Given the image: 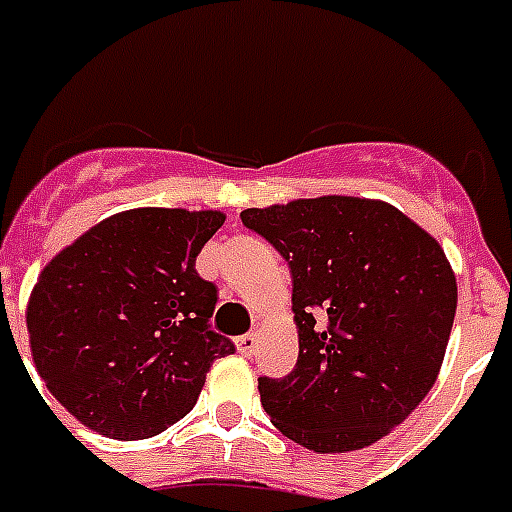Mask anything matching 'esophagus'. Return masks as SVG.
<instances>
[{
  "label": "esophagus",
  "instance_id": "obj_1",
  "mask_svg": "<svg viewBox=\"0 0 512 512\" xmlns=\"http://www.w3.org/2000/svg\"><path fill=\"white\" fill-rule=\"evenodd\" d=\"M235 346H237V351H240V354L251 357L253 351H256V346H259V338H256V335H240V338L235 341Z\"/></svg>",
  "mask_w": 512,
  "mask_h": 512
}]
</instances>
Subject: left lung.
Returning a JSON list of instances; mask_svg holds the SVG:
<instances>
[{"instance_id":"obj_1","label":"left lung","mask_w":512,"mask_h":512,"mask_svg":"<svg viewBox=\"0 0 512 512\" xmlns=\"http://www.w3.org/2000/svg\"><path fill=\"white\" fill-rule=\"evenodd\" d=\"M240 219L293 275L296 370L259 378L272 425L317 455L370 447L439 378L457 309L447 253L375 198H298L245 208Z\"/></svg>"}]
</instances>
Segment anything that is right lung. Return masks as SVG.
I'll use <instances>...</instances> for the list:
<instances>
[{"label": "right lung", "instance_id": "1", "mask_svg": "<svg viewBox=\"0 0 512 512\" xmlns=\"http://www.w3.org/2000/svg\"><path fill=\"white\" fill-rule=\"evenodd\" d=\"M224 219L129 208L47 261L28 296V346L81 425L118 441L158 436L195 407L214 359L235 351L208 330L216 288L195 272Z\"/></svg>", "mask_w": 512, "mask_h": 512}]
</instances>
